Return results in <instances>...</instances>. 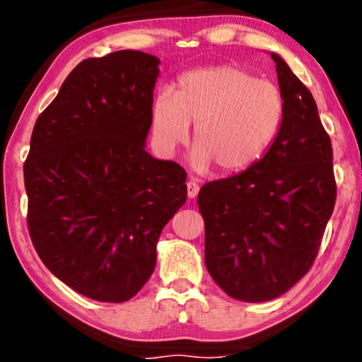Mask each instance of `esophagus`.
<instances>
[{"instance_id": "obj_1", "label": "esophagus", "mask_w": 362, "mask_h": 362, "mask_svg": "<svg viewBox=\"0 0 362 362\" xmlns=\"http://www.w3.org/2000/svg\"><path fill=\"white\" fill-rule=\"evenodd\" d=\"M186 185H187V197H189V199H194L197 192H199V185H197L196 180H192V177L186 182Z\"/></svg>"}]
</instances>
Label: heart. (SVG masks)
I'll return each mask as SVG.
<instances>
[{
	"mask_svg": "<svg viewBox=\"0 0 362 362\" xmlns=\"http://www.w3.org/2000/svg\"><path fill=\"white\" fill-rule=\"evenodd\" d=\"M280 88L235 66H216L182 74L177 88L153 100V136L165 155L189 138L194 122V165L214 163L221 173H237L259 161L284 118Z\"/></svg>",
	"mask_w": 362,
	"mask_h": 362,
	"instance_id": "heart-1",
	"label": "heart"
}]
</instances>
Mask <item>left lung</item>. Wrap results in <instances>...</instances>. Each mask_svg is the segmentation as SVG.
<instances>
[{"label":"left lung","mask_w":362,"mask_h":362,"mask_svg":"<svg viewBox=\"0 0 362 362\" xmlns=\"http://www.w3.org/2000/svg\"><path fill=\"white\" fill-rule=\"evenodd\" d=\"M284 97L279 135L249 170L209 181L197 194L204 260L240 301H269L308 274L333 214V148L311 92L272 54Z\"/></svg>","instance_id":"left-lung-1"}]
</instances>
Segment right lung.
Returning <instances> with one entry per match:
<instances>
[{
  "label": "right lung",
  "mask_w": 362,
  "mask_h": 362,
  "mask_svg": "<svg viewBox=\"0 0 362 362\" xmlns=\"http://www.w3.org/2000/svg\"><path fill=\"white\" fill-rule=\"evenodd\" d=\"M160 59L117 51L82 61L37 117L24 161L28 229L42 264L87 298L122 303L156 265L186 202V171L145 150Z\"/></svg>",
  "instance_id": "obj_1"
}]
</instances>
